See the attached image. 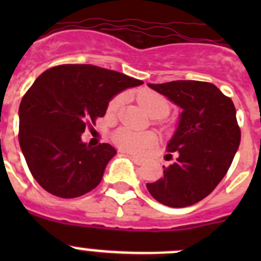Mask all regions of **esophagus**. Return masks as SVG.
I'll use <instances>...</instances> for the list:
<instances>
[{
	"instance_id": "esophagus-1",
	"label": "esophagus",
	"mask_w": 261,
	"mask_h": 261,
	"mask_svg": "<svg viewBox=\"0 0 261 261\" xmlns=\"http://www.w3.org/2000/svg\"><path fill=\"white\" fill-rule=\"evenodd\" d=\"M129 156H130V158H132L133 161L137 163V165H142V163H144V159H142V158H138V156L133 155V154H129Z\"/></svg>"
}]
</instances>
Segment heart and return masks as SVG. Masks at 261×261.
<instances>
[{
  "instance_id": "heart-1",
  "label": "heart",
  "mask_w": 261,
  "mask_h": 261,
  "mask_svg": "<svg viewBox=\"0 0 261 261\" xmlns=\"http://www.w3.org/2000/svg\"><path fill=\"white\" fill-rule=\"evenodd\" d=\"M123 96L117 95L115 98L111 99V102L107 106L108 114H115L119 110L120 105H121ZM137 102L140 103L142 108L146 111L147 114L151 117L155 119H162L168 114L170 106H168L167 100L159 94L153 93V91H141L137 95ZM115 145L119 149L124 151H129V153H144L147 149H150L154 146L156 142V138L153 133L145 132V133H137L133 132L130 129L120 128L112 136Z\"/></svg>"
}]
</instances>
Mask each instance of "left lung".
Instances as JSON below:
<instances>
[{
    "mask_svg": "<svg viewBox=\"0 0 261 261\" xmlns=\"http://www.w3.org/2000/svg\"><path fill=\"white\" fill-rule=\"evenodd\" d=\"M149 87L183 112L166 147L168 153H176V161L163 167L159 180L146 184L147 191L171 208L190 206L213 192L238 150L241 128L234 103L213 84L201 81H172Z\"/></svg>",
    "mask_w": 261,
    "mask_h": 261,
    "instance_id": "1",
    "label": "left lung"
}]
</instances>
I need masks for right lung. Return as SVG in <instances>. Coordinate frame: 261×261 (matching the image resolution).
<instances>
[{"label":"right lung","instance_id":"1","mask_svg":"<svg viewBox=\"0 0 261 261\" xmlns=\"http://www.w3.org/2000/svg\"><path fill=\"white\" fill-rule=\"evenodd\" d=\"M142 84L89 64L53 66L36 78L20 102L18 138L41 188L73 199L100 183L116 150L110 144L87 146L81 135L105 116L112 96Z\"/></svg>","mask_w":261,"mask_h":261}]
</instances>
